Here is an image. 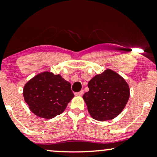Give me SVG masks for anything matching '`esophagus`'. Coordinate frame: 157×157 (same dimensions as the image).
<instances>
[{"label":"esophagus","instance_id":"1","mask_svg":"<svg viewBox=\"0 0 157 157\" xmlns=\"http://www.w3.org/2000/svg\"><path fill=\"white\" fill-rule=\"evenodd\" d=\"M83 94V90H81V91H79V92H77V93H75V95H76V96H82Z\"/></svg>","mask_w":157,"mask_h":157}]
</instances>
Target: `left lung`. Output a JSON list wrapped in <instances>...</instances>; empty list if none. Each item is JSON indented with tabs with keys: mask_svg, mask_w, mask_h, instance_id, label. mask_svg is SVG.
Returning a JSON list of instances; mask_svg holds the SVG:
<instances>
[{
	"mask_svg": "<svg viewBox=\"0 0 157 157\" xmlns=\"http://www.w3.org/2000/svg\"><path fill=\"white\" fill-rule=\"evenodd\" d=\"M89 91L83 98L93 119L100 121L111 120L123 111L130 96L128 83L111 69L96 75L88 83Z\"/></svg>",
	"mask_w": 157,
	"mask_h": 157,
	"instance_id": "8db88e82",
	"label": "left lung"
}]
</instances>
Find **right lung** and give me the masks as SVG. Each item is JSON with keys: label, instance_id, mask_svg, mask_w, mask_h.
Here are the masks:
<instances>
[{"label": "right lung", "instance_id": "right-lung-1", "mask_svg": "<svg viewBox=\"0 0 157 157\" xmlns=\"http://www.w3.org/2000/svg\"><path fill=\"white\" fill-rule=\"evenodd\" d=\"M71 86L61 75L45 71L25 83L23 94L34 114L50 119L63 113L74 96Z\"/></svg>", "mask_w": 157, "mask_h": 157}]
</instances>
